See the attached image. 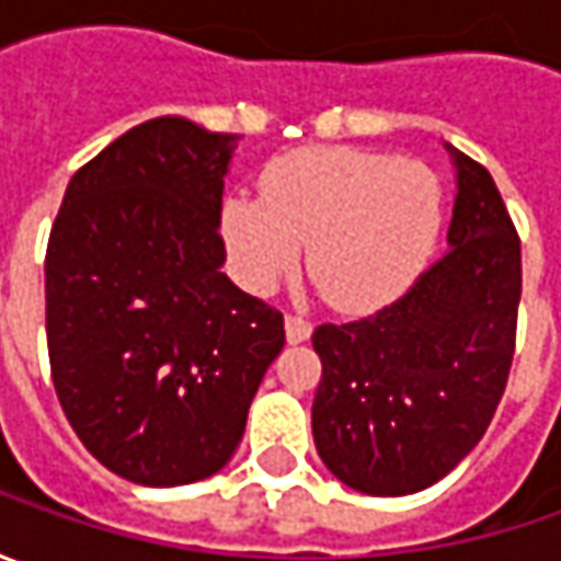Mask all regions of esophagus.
<instances>
[{"label":"esophagus","instance_id":"34e87169","mask_svg":"<svg viewBox=\"0 0 561 561\" xmlns=\"http://www.w3.org/2000/svg\"><path fill=\"white\" fill-rule=\"evenodd\" d=\"M284 331H287V343H306L312 336V324L306 318H299V314H287Z\"/></svg>","mask_w":561,"mask_h":561}]
</instances>
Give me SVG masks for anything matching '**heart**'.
Here are the masks:
<instances>
[{
  "instance_id": "obj_1",
  "label": "heart",
  "mask_w": 561,
  "mask_h": 561,
  "mask_svg": "<svg viewBox=\"0 0 561 561\" xmlns=\"http://www.w3.org/2000/svg\"><path fill=\"white\" fill-rule=\"evenodd\" d=\"M443 190L421 162L356 146L299 149L271 164L259 199L230 196L221 233L249 290H274L299 262L343 312L387 306L427 265Z\"/></svg>"
}]
</instances>
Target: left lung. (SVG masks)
Listing matches in <instances>:
<instances>
[{
	"label": "left lung",
	"mask_w": 561,
	"mask_h": 561,
	"mask_svg": "<svg viewBox=\"0 0 561 561\" xmlns=\"http://www.w3.org/2000/svg\"><path fill=\"white\" fill-rule=\"evenodd\" d=\"M456 168L446 252L393 306L312 334L324 375L312 434L336 481L409 496L484 437L508 380L522 243L490 171L443 142Z\"/></svg>",
	"instance_id": "8db88e82"
}]
</instances>
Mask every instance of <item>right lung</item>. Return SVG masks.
Masks as SVG:
<instances>
[{"label":"right lung","instance_id":"1","mask_svg":"<svg viewBox=\"0 0 561 561\" xmlns=\"http://www.w3.org/2000/svg\"><path fill=\"white\" fill-rule=\"evenodd\" d=\"M237 140L146 121L77 171L49 233L55 393L83 446L134 484L221 471L284 350V314L221 271Z\"/></svg>","mask_w":561,"mask_h":561}]
</instances>
